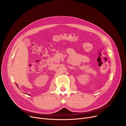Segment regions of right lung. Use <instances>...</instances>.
<instances>
[{
  "label": "right lung",
  "instance_id": "1",
  "mask_svg": "<svg viewBox=\"0 0 126 126\" xmlns=\"http://www.w3.org/2000/svg\"><path fill=\"white\" fill-rule=\"evenodd\" d=\"M17 85V84H16ZM17 87H18V86H17Z\"/></svg>",
  "mask_w": 126,
  "mask_h": 126
}]
</instances>
